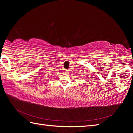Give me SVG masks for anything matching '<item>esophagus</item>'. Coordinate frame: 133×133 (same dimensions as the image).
Here are the masks:
<instances>
[{"label": "esophagus", "mask_w": 133, "mask_h": 133, "mask_svg": "<svg viewBox=\"0 0 133 133\" xmlns=\"http://www.w3.org/2000/svg\"><path fill=\"white\" fill-rule=\"evenodd\" d=\"M69 70H68L67 69H65V70H64V73L68 74V73H69Z\"/></svg>", "instance_id": "obj_1"}]
</instances>
